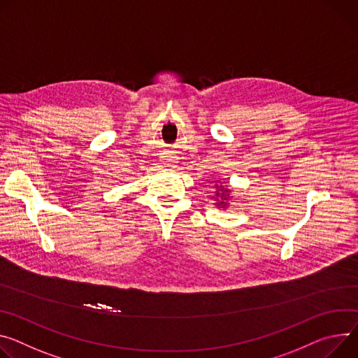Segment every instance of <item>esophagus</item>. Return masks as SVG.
I'll return each mask as SVG.
<instances>
[{"instance_id": "1", "label": "esophagus", "mask_w": 358, "mask_h": 358, "mask_svg": "<svg viewBox=\"0 0 358 358\" xmlns=\"http://www.w3.org/2000/svg\"><path fill=\"white\" fill-rule=\"evenodd\" d=\"M162 162H164L167 167H173L177 162V157L173 152H167L164 157H162Z\"/></svg>"}]
</instances>
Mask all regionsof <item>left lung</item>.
Wrapping results in <instances>:
<instances>
[{
  "label": "left lung",
  "instance_id": "1",
  "mask_svg": "<svg viewBox=\"0 0 358 358\" xmlns=\"http://www.w3.org/2000/svg\"><path fill=\"white\" fill-rule=\"evenodd\" d=\"M221 187H224V185H221ZM225 191H227V189H225ZM217 194H220V192H217ZM224 200H225V197H224ZM220 204H224V201H221Z\"/></svg>",
  "mask_w": 358,
  "mask_h": 358
}]
</instances>
